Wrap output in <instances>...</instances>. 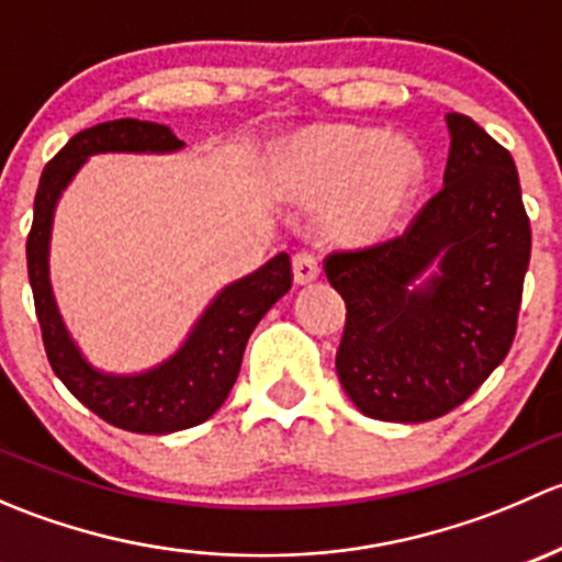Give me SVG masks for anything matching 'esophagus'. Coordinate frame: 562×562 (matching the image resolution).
I'll return each instance as SVG.
<instances>
[{
  "mask_svg": "<svg viewBox=\"0 0 562 562\" xmlns=\"http://www.w3.org/2000/svg\"><path fill=\"white\" fill-rule=\"evenodd\" d=\"M317 274H321V266H317L313 252L293 255V280H296L299 285H310V282L317 280Z\"/></svg>",
  "mask_w": 562,
  "mask_h": 562,
  "instance_id": "obj_1",
  "label": "esophagus"
}]
</instances>
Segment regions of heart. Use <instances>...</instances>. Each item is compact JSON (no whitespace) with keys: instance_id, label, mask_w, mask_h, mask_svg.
Masks as SVG:
<instances>
[{"instance_id":"b5f03b06","label":"heart","mask_w":562,"mask_h":562,"mask_svg":"<svg viewBox=\"0 0 562 562\" xmlns=\"http://www.w3.org/2000/svg\"><path fill=\"white\" fill-rule=\"evenodd\" d=\"M427 176L416 140L378 130L328 124L293 135L280 155L277 184L299 203L325 201L331 241L367 247L389 239L411 212Z\"/></svg>"}]
</instances>
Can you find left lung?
Instances as JSON below:
<instances>
[{
  "mask_svg": "<svg viewBox=\"0 0 562 562\" xmlns=\"http://www.w3.org/2000/svg\"><path fill=\"white\" fill-rule=\"evenodd\" d=\"M446 127L443 190L407 234L326 260L348 307L339 383L378 422L418 424L454 411L517 334L530 263L517 166L470 116L446 113Z\"/></svg>",
  "mask_w": 562,
  "mask_h": 562,
  "instance_id": "1",
  "label": "left lung"
}]
</instances>
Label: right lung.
I'll return each mask as SVG.
<instances>
[{
    "label": "right lung",
    "instance_id": "obj_1",
    "mask_svg": "<svg viewBox=\"0 0 562 562\" xmlns=\"http://www.w3.org/2000/svg\"><path fill=\"white\" fill-rule=\"evenodd\" d=\"M184 140L168 124L113 119L72 135L45 166L35 195V220L26 239V266L43 328L45 353L56 378L78 402L127 432L168 435L212 418L228 400L241 370L247 339L260 317L291 291V258L274 255L260 269L220 288L179 348L140 372L94 367L72 339L50 285V234L61 195L94 155H173Z\"/></svg>",
    "mask_w": 562,
    "mask_h": 562
}]
</instances>
